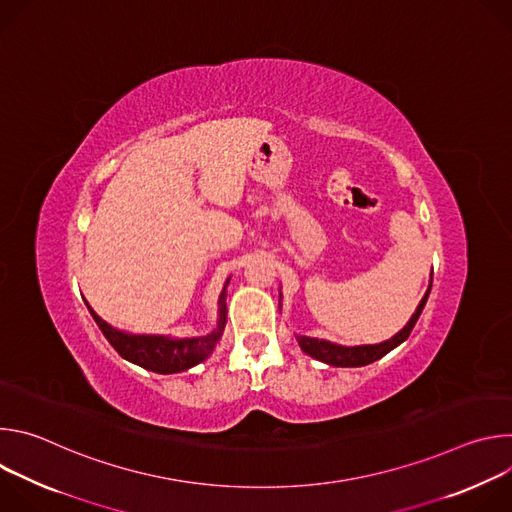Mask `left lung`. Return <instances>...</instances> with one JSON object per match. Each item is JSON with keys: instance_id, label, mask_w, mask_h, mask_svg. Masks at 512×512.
Segmentation results:
<instances>
[{"instance_id": "obj_1", "label": "left lung", "mask_w": 512, "mask_h": 512, "mask_svg": "<svg viewBox=\"0 0 512 512\" xmlns=\"http://www.w3.org/2000/svg\"><path fill=\"white\" fill-rule=\"evenodd\" d=\"M431 291V281L429 287L425 291V296L421 298L415 314L411 316V320L405 324L403 330H399L393 338L381 342V344H360V346H340L328 340H318V338H310V336H298V344L300 348L310 354L316 360H322L326 364H332V367H364V364H371L379 358H383L387 352H391L393 348H397L401 342L407 340V336L411 334L415 322L419 320L423 306L429 298Z\"/></svg>"}]
</instances>
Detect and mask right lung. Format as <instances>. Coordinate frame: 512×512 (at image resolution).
I'll use <instances>...</instances> for the list:
<instances>
[{
	"instance_id": "right-lung-1",
	"label": "right lung",
	"mask_w": 512,
	"mask_h": 512,
	"mask_svg": "<svg viewBox=\"0 0 512 512\" xmlns=\"http://www.w3.org/2000/svg\"><path fill=\"white\" fill-rule=\"evenodd\" d=\"M227 285L221 294V300H218V322L216 328L198 338H172V336H158V334H129L123 330L113 328L101 316L93 312V308L87 304L91 316L95 318L97 326L101 328L103 336L109 340V344L129 362L137 364L141 369H148L152 373L160 375H172V373H182L192 369L194 364L202 362L204 358L210 356L214 350L216 342L221 340V334L227 324V306H225V296H227Z\"/></svg>"
}]
</instances>
